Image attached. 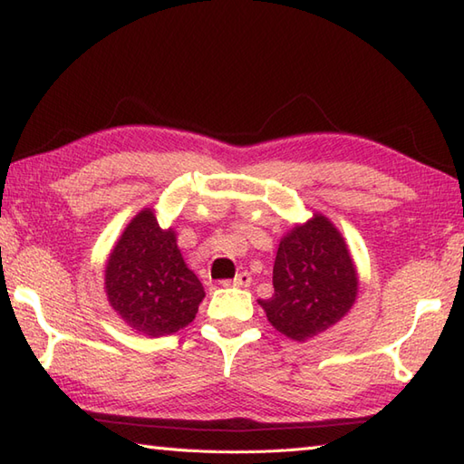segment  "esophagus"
<instances>
[{"label": "esophagus", "instance_id": "1", "mask_svg": "<svg viewBox=\"0 0 464 464\" xmlns=\"http://www.w3.org/2000/svg\"><path fill=\"white\" fill-rule=\"evenodd\" d=\"M251 281H253L251 275L243 271L233 281H223V285H225V287H229V285H231V287H249Z\"/></svg>", "mask_w": 464, "mask_h": 464}]
</instances>
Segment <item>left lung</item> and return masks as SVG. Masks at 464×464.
<instances>
[{
    "label": "left lung",
    "mask_w": 464,
    "mask_h": 464,
    "mask_svg": "<svg viewBox=\"0 0 464 464\" xmlns=\"http://www.w3.org/2000/svg\"><path fill=\"white\" fill-rule=\"evenodd\" d=\"M273 297L259 301L275 329L304 343L351 311L359 275L341 231L323 213L295 225L279 243Z\"/></svg>",
    "instance_id": "left-lung-1"
}]
</instances>
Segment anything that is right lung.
Listing matches in <instances>:
<instances>
[{
  "mask_svg": "<svg viewBox=\"0 0 464 464\" xmlns=\"http://www.w3.org/2000/svg\"><path fill=\"white\" fill-rule=\"evenodd\" d=\"M105 295L127 327L145 337H163L195 319L205 291L177 247L173 227L161 229L155 209L147 207L110 253Z\"/></svg>",
  "mask_w": 464,
  "mask_h": 464,
  "instance_id": "1",
  "label": "right lung"
}]
</instances>
